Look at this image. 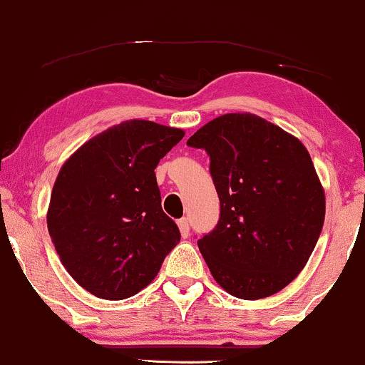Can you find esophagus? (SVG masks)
I'll use <instances>...</instances> for the list:
<instances>
[{"mask_svg": "<svg viewBox=\"0 0 365 365\" xmlns=\"http://www.w3.org/2000/svg\"><path fill=\"white\" fill-rule=\"evenodd\" d=\"M178 227H179V232H181V236L186 239L189 236V221H187V219L186 217L179 219Z\"/></svg>", "mask_w": 365, "mask_h": 365, "instance_id": "1", "label": "esophagus"}]
</instances>
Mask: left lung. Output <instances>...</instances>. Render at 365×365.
<instances>
[{
    "instance_id": "1",
    "label": "left lung",
    "mask_w": 365,
    "mask_h": 365,
    "mask_svg": "<svg viewBox=\"0 0 365 365\" xmlns=\"http://www.w3.org/2000/svg\"><path fill=\"white\" fill-rule=\"evenodd\" d=\"M187 144L211 158L221 217L197 246L214 281L256 301L291 284L321 236L326 194L306 146L251 113L222 114Z\"/></svg>"
}]
</instances>
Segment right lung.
Instances as JSON below:
<instances>
[{
    "label": "right lung",
    "instance_id": "1",
    "mask_svg": "<svg viewBox=\"0 0 365 365\" xmlns=\"http://www.w3.org/2000/svg\"><path fill=\"white\" fill-rule=\"evenodd\" d=\"M182 138L179 128L129 119L59 169L48 231L63 266L93 296L121 301L143 291L181 239L161 207L154 169Z\"/></svg>",
    "mask_w": 365,
    "mask_h": 365
}]
</instances>
